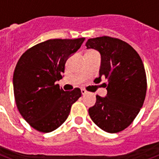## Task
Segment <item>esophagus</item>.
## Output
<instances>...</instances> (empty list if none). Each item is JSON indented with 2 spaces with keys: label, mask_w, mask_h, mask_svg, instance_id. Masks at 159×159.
<instances>
[{
  "label": "esophagus",
  "mask_w": 159,
  "mask_h": 159,
  "mask_svg": "<svg viewBox=\"0 0 159 159\" xmlns=\"http://www.w3.org/2000/svg\"><path fill=\"white\" fill-rule=\"evenodd\" d=\"M81 91H82V94H86V93H87V91H86V90H84V89H82V90H81Z\"/></svg>",
  "instance_id": "esophagus-1"
}]
</instances>
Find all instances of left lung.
Returning <instances> with one entry per match:
<instances>
[{
    "label": "left lung",
    "instance_id": "1",
    "mask_svg": "<svg viewBox=\"0 0 159 159\" xmlns=\"http://www.w3.org/2000/svg\"><path fill=\"white\" fill-rule=\"evenodd\" d=\"M87 49L98 51L101 66L98 79L104 83L106 97L96 95V102L89 108L93 122L103 131H123L134 120L145 101L147 82L143 62L138 53L125 41L109 36L88 39Z\"/></svg>",
    "mask_w": 159,
    "mask_h": 159
}]
</instances>
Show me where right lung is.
Segmentation results:
<instances>
[{"instance_id": "add662e5", "label": "right lung", "mask_w": 159, "mask_h": 159, "mask_svg": "<svg viewBox=\"0 0 159 159\" xmlns=\"http://www.w3.org/2000/svg\"><path fill=\"white\" fill-rule=\"evenodd\" d=\"M84 40L48 39L26 50L18 60L13 77L16 105L37 131L50 133L59 128L82 96L79 88L65 91L55 82L62 78L66 61Z\"/></svg>"}]
</instances>
